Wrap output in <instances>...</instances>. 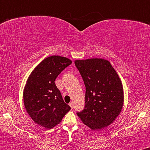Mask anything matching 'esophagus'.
<instances>
[{"label": "esophagus", "mask_w": 150, "mask_h": 150, "mask_svg": "<svg viewBox=\"0 0 150 150\" xmlns=\"http://www.w3.org/2000/svg\"><path fill=\"white\" fill-rule=\"evenodd\" d=\"M69 106H70V107H71V109L72 110V109L74 108V104L72 103H69Z\"/></svg>", "instance_id": "34e87169"}]
</instances>
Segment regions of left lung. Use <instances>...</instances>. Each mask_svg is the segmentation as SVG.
<instances>
[{
	"label": "left lung",
	"instance_id": "obj_1",
	"mask_svg": "<svg viewBox=\"0 0 150 150\" xmlns=\"http://www.w3.org/2000/svg\"><path fill=\"white\" fill-rule=\"evenodd\" d=\"M74 63L86 86L85 109L77 115L92 130L110 126L124 106V88L119 75L110 62L102 58L76 59Z\"/></svg>",
	"mask_w": 150,
	"mask_h": 150
}]
</instances>
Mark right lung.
I'll use <instances>...</instances> for the list:
<instances>
[{
	"mask_svg": "<svg viewBox=\"0 0 150 150\" xmlns=\"http://www.w3.org/2000/svg\"><path fill=\"white\" fill-rule=\"evenodd\" d=\"M71 63L65 57H47L37 65L26 80L23 91L24 107L33 121L42 127H54L71 110L63 100L54 81Z\"/></svg>",
	"mask_w": 150,
	"mask_h": 150,
	"instance_id": "right-lung-1",
	"label": "right lung"
}]
</instances>
